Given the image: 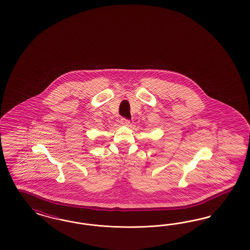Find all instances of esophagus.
<instances>
[{
	"mask_svg": "<svg viewBox=\"0 0 250 250\" xmlns=\"http://www.w3.org/2000/svg\"><path fill=\"white\" fill-rule=\"evenodd\" d=\"M121 124L122 126H129V121L126 120V119H121Z\"/></svg>",
	"mask_w": 250,
	"mask_h": 250,
	"instance_id": "1",
	"label": "esophagus"
}]
</instances>
